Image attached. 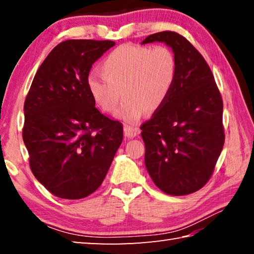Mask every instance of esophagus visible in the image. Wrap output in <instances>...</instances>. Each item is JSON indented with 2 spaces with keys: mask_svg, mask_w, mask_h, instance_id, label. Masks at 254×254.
<instances>
[{
  "mask_svg": "<svg viewBox=\"0 0 254 254\" xmlns=\"http://www.w3.org/2000/svg\"><path fill=\"white\" fill-rule=\"evenodd\" d=\"M140 133V130L139 127H128V126H126L124 127V135H126L127 137H134L136 136L137 134Z\"/></svg>",
  "mask_w": 254,
  "mask_h": 254,
  "instance_id": "obj_1",
  "label": "esophagus"
}]
</instances>
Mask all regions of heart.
I'll list each match as a JSON object with an SVG mask.
<instances>
[{"label":"heart","instance_id":"1","mask_svg":"<svg viewBox=\"0 0 254 254\" xmlns=\"http://www.w3.org/2000/svg\"><path fill=\"white\" fill-rule=\"evenodd\" d=\"M101 71L103 77L89 75L86 81L93 101L112 114L126 96L118 118L134 124L147 110L160 109L168 98L177 75V59L165 46L122 45L106 56Z\"/></svg>","mask_w":254,"mask_h":254}]
</instances>
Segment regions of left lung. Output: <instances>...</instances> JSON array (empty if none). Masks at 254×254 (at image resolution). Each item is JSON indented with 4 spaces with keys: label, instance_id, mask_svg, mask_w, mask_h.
<instances>
[{
    "label": "left lung",
    "instance_id": "8db88e82",
    "mask_svg": "<svg viewBox=\"0 0 254 254\" xmlns=\"http://www.w3.org/2000/svg\"><path fill=\"white\" fill-rule=\"evenodd\" d=\"M161 41L177 59V75L168 98L140 127L150 177L165 194L199 190L214 173L224 145L223 101L213 72L186 38L162 31L142 44Z\"/></svg>",
    "mask_w": 254,
    "mask_h": 254
}]
</instances>
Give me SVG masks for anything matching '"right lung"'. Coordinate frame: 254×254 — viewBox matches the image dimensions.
<instances>
[{
  "mask_svg": "<svg viewBox=\"0 0 254 254\" xmlns=\"http://www.w3.org/2000/svg\"><path fill=\"white\" fill-rule=\"evenodd\" d=\"M115 45L71 39L50 51L24 101L22 137L32 174L51 194L80 199L101 186L123 140V124L95 107L88 72Z\"/></svg>",
  "mask_w": 254,
  "mask_h": 254,
  "instance_id": "obj_1",
  "label": "right lung"
}]
</instances>
